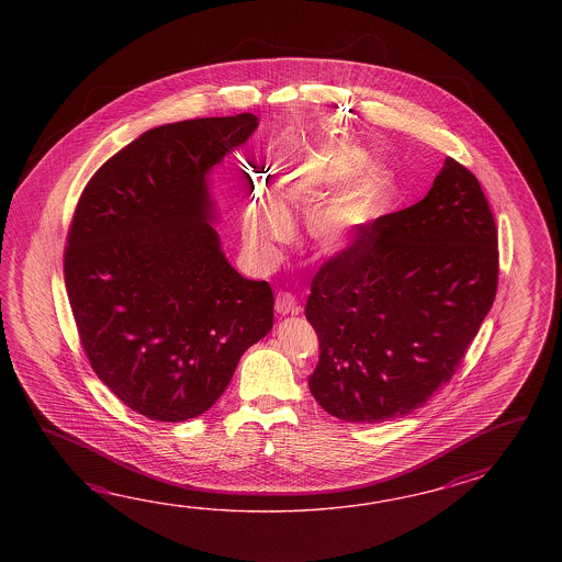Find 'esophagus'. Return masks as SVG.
I'll return each instance as SVG.
<instances>
[{
    "label": "esophagus",
    "mask_w": 562,
    "mask_h": 562,
    "mask_svg": "<svg viewBox=\"0 0 562 562\" xmlns=\"http://www.w3.org/2000/svg\"><path fill=\"white\" fill-rule=\"evenodd\" d=\"M276 311L279 315H297V299L293 297L291 293H285V291L277 293Z\"/></svg>",
    "instance_id": "1"
}]
</instances>
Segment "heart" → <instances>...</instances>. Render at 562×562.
<instances>
[{
  "label": "heart",
  "instance_id": "heart-1",
  "mask_svg": "<svg viewBox=\"0 0 562 562\" xmlns=\"http://www.w3.org/2000/svg\"><path fill=\"white\" fill-rule=\"evenodd\" d=\"M356 146H313L301 153H286L269 172L273 201H255L243 215L245 239L263 255L273 251L291 233L289 206L307 209L335 186L347 182L339 192L307 211V231L323 251H346L358 243L363 231L380 216L390 201L394 180L390 170L370 162Z\"/></svg>",
  "mask_w": 562,
  "mask_h": 562
}]
</instances>
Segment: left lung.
I'll use <instances>...</instances> for the list:
<instances>
[{"instance_id": "obj_1", "label": "left lung", "mask_w": 562, "mask_h": 562, "mask_svg": "<svg viewBox=\"0 0 562 562\" xmlns=\"http://www.w3.org/2000/svg\"><path fill=\"white\" fill-rule=\"evenodd\" d=\"M498 286V231L476 177L446 158L430 192L373 221L313 277L310 390L335 418L380 424L424 406L460 368Z\"/></svg>"}]
</instances>
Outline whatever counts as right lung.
I'll list each match as a JSON object with an SVG mask.
<instances>
[{"instance_id":"obj_1","label":"right lung","mask_w":562,"mask_h":562,"mask_svg":"<svg viewBox=\"0 0 562 562\" xmlns=\"http://www.w3.org/2000/svg\"><path fill=\"white\" fill-rule=\"evenodd\" d=\"M251 112L144 132L88 180L64 252L95 375L158 422L204 414L273 327V291L239 276L211 225L206 172L251 136Z\"/></svg>"}]
</instances>
